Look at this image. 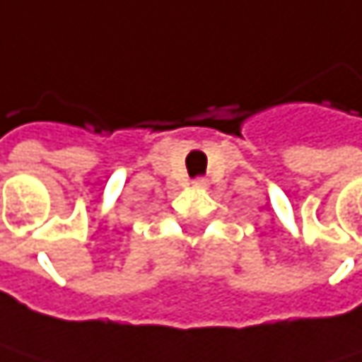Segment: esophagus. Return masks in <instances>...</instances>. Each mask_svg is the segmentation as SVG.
I'll use <instances>...</instances> for the list:
<instances>
[{"label": "esophagus", "mask_w": 362, "mask_h": 362, "mask_svg": "<svg viewBox=\"0 0 362 362\" xmlns=\"http://www.w3.org/2000/svg\"><path fill=\"white\" fill-rule=\"evenodd\" d=\"M192 186H194V188H207V186H209V182L205 180V178H197V180L192 182Z\"/></svg>", "instance_id": "34e87169"}]
</instances>
